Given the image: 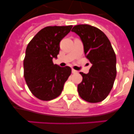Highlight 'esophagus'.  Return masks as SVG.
<instances>
[{"mask_svg":"<svg viewBox=\"0 0 134 134\" xmlns=\"http://www.w3.org/2000/svg\"><path fill=\"white\" fill-rule=\"evenodd\" d=\"M72 72L73 74H77L78 73V71L76 70H74V69H72Z\"/></svg>","mask_w":134,"mask_h":134,"instance_id":"34e87169","label":"esophagus"}]
</instances>
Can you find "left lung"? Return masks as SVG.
Returning <instances> with one entry per match:
<instances>
[{"instance_id": "obj_1", "label": "left lung", "mask_w": 134, "mask_h": 134, "mask_svg": "<svg viewBox=\"0 0 134 134\" xmlns=\"http://www.w3.org/2000/svg\"><path fill=\"white\" fill-rule=\"evenodd\" d=\"M80 38L86 56L92 64L88 74L80 72L82 82L78 85L80 96L85 101L104 100L112 88L116 76V56L110 40L100 29L88 24L73 27Z\"/></svg>"}]
</instances>
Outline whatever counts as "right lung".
Listing matches in <instances>:
<instances>
[{
    "label": "right lung",
    "mask_w": 134,
    "mask_h": 134,
    "mask_svg": "<svg viewBox=\"0 0 134 134\" xmlns=\"http://www.w3.org/2000/svg\"><path fill=\"white\" fill-rule=\"evenodd\" d=\"M72 28V25L45 27L27 46L24 76L30 92L40 100L48 101L60 95L71 74L69 66L54 64L52 59L57 58L60 42Z\"/></svg>",
    "instance_id": "right-lung-1"
}]
</instances>
